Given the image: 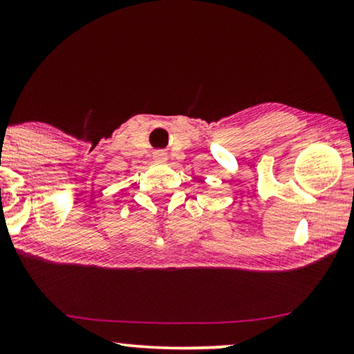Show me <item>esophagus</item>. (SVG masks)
<instances>
[{
    "label": "esophagus",
    "mask_w": 354,
    "mask_h": 354,
    "mask_svg": "<svg viewBox=\"0 0 354 354\" xmlns=\"http://www.w3.org/2000/svg\"><path fill=\"white\" fill-rule=\"evenodd\" d=\"M153 158L156 162H166L167 161V154L162 151V149H159V151H154L153 153Z\"/></svg>",
    "instance_id": "34e87169"
}]
</instances>
